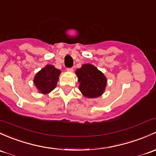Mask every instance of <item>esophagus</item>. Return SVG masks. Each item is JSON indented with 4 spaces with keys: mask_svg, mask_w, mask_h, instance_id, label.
<instances>
[{
    "mask_svg": "<svg viewBox=\"0 0 156 156\" xmlns=\"http://www.w3.org/2000/svg\"><path fill=\"white\" fill-rule=\"evenodd\" d=\"M74 69L73 68H68L67 69V72H69V73H73Z\"/></svg>",
    "mask_w": 156,
    "mask_h": 156,
    "instance_id": "esophagus-1",
    "label": "esophagus"
}]
</instances>
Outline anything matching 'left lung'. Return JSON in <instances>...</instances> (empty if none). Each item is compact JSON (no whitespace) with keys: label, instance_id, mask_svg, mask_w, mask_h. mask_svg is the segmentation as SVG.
Wrapping results in <instances>:
<instances>
[{"label":"left lung","instance_id":"left-lung-1","mask_svg":"<svg viewBox=\"0 0 156 156\" xmlns=\"http://www.w3.org/2000/svg\"><path fill=\"white\" fill-rule=\"evenodd\" d=\"M79 90L84 97L93 99L97 98L104 93L107 86L105 75L95 66L86 63L75 71Z\"/></svg>","mask_w":156,"mask_h":156}]
</instances>
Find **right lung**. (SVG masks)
<instances>
[{
    "label": "right lung",
    "instance_id": "obj_1",
    "mask_svg": "<svg viewBox=\"0 0 156 156\" xmlns=\"http://www.w3.org/2000/svg\"><path fill=\"white\" fill-rule=\"evenodd\" d=\"M61 71L52 65H47L36 74L34 83L39 93L48 94L57 86Z\"/></svg>",
    "mask_w": 156,
    "mask_h": 156
}]
</instances>
